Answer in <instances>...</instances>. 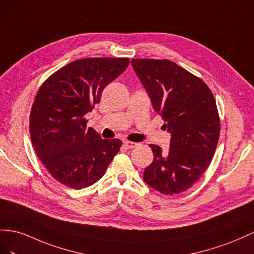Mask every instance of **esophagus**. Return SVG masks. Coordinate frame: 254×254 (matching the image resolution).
<instances>
[{
	"label": "esophagus",
	"mask_w": 254,
	"mask_h": 254,
	"mask_svg": "<svg viewBox=\"0 0 254 254\" xmlns=\"http://www.w3.org/2000/svg\"><path fill=\"white\" fill-rule=\"evenodd\" d=\"M123 146H125L127 149H133L137 146V143L133 142V141H125V142H123Z\"/></svg>",
	"instance_id": "1"
}]
</instances>
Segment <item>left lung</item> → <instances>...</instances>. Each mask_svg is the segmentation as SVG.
Listing matches in <instances>:
<instances>
[{"instance_id": "1", "label": "left lung", "mask_w": 254, "mask_h": 254, "mask_svg": "<svg viewBox=\"0 0 254 254\" xmlns=\"http://www.w3.org/2000/svg\"><path fill=\"white\" fill-rule=\"evenodd\" d=\"M132 67L171 135L167 153L150 144L154 158L143 181L164 194L185 191L203 175L218 143L213 93L202 79L167 60H133Z\"/></svg>"}]
</instances>
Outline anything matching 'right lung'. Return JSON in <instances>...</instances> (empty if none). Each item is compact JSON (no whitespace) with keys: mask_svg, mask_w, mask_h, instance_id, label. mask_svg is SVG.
I'll use <instances>...</instances> for the list:
<instances>
[{"mask_svg":"<svg viewBox=\"0 0 254 254\" xmlns=\"http://www.w3.org/2000/svg\"><path fill=\"white\" fill-rule=\"evenodd\" d=\"M128 59H84L56 71L36 95L30 133L36 154L56 181L82 190L104 176L121 147L86 128L85 115L103 89L128 66Z\"/></svg>","mask_w":254,"mask_h":254,"instance_id":"1","label":"right lung"}]
</instances>
